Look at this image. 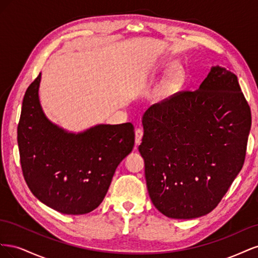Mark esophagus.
Here are the masks:
<instances>
[{
  "mask_svg": "<svg viewBox=\"0 0 258 258\" xmlns=\"http://www.w3.org/2000/svg\"><path fill=\"white\" fill-rule=\"evenodd\" d=\"M142 137H143V130L142 129H137L136 130V143L137 144L141 143Z\"/></svg>",
  "mask_w": 258,
  "mask_h": 258,
  "instance_id": "34e87169",
  "label": "esophagus"
}]
</instances>
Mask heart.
I'll return each mask as SVG.
<instances>
[{
  "instance_id": "obj_1",
  "label": "heart",
  "mask_w": 258,
  "mask_h": 258,
  "mask_svg": "<svg viewBox=\"0 0 258 258\" xmlns=\"http://www.w3.org/2000/svg\"><path fill=\"white\" fill-rule=\"evenodd\" d=\"M181 80H182V73L177 71V70L171 73L168 81H167V84H166V91H170L173 88L177 87L178 84L181 83Z\"/></svg>"
}]
</instances>
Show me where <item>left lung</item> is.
<instances>
[{"label": "left lung", "instance_id": "1", "mask_svg": "<svg viewBox=\"0 0 258 258\" xmlns=\"http://www.w3.org/2000/svg\"><path fill=\"white\" fill-rule=\"evenodd\" d=\"M251 123L237 76L221 67L148 108L139 151L156 209L177 220L214 210L243 167Z\"/></svg>", "mask_w": 258, "mask_h": 258}]
</instances>
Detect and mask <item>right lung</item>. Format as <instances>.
I'll use <instances>...</instances> for the list:
<instances>
[{"label": "right lung", "instance_id": "obj_1", "mask_svg": "<svg viewBox=\"0 0 258 258\" xmlns=\"http://www.w3.org/2000/svg\"><path fill=\"white\" fill-rule=\"evenodd\" d=\"M41 73L23 97L17 141L23 177L34 196L63 214L89 213L103 201L120 161L135 145L132 123L98 124L71 134L45 116Z\"/></svg>", "mask_w": 258, "mask_h": 258}]
</instances>
